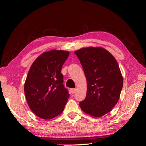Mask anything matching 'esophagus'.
Here are the masks:
<instances>
[{
  "label": "esophagus",
  "instance_id": "obj_1",
  "mask_svg": "<svg viewBox=\"0 0 146 146\" xmlns=\"http://www.w3.org/2000/svg\"><path fill=\"white\" fill-rule=\"evenodd\" d=\"M70 90V92H71L72 94H74L75 92H76V89H74V88H72V89Z\"/></svg>",
  "mask_w": 146,
  "mask_h": 146
}]
</instances>
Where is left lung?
<instances>
[{"label":"left lung","mask_w":146,"mask_h":146,"mask_svg":"<svg viewBox=\"0 0 146 146\" xmlns=\"http://www.w3.org/2000/svg\"><path fill=\"white\" fill-rule=\"evenodd\" d=\"M74 53L87 81L86 96L80 106L92 116H102L119 100L123 78L118 64L111 53L101 47L82 48Z\"/></svg>","instance_id":"left-lung-1"}]
</instances>
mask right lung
Instances as JSON below:
<instances>
[{
	"label": "right lung",
	"instance_id": "right-lung-1",
	"mask_svg": "<svg viewBox=\"0 0 146 146\" xmlns=\"http://www.w3.org/2000/svg\"><path fill=\"white\" fill-rule=\"evenodd\" d=\"M69 52L52 50L40 55L32 64L25 84L29 106L34 113L45 119L60 114L70 94L63 84L61 70Z\"/></svg>",
	"mask_w": 146,
	"mask_h": 146
}]
</instances>
